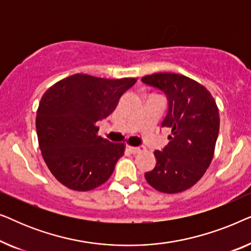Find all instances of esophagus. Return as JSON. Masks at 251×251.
<instances>
[{"label":"esophagus","instance_id":"1","mask_svg":"<svg viewBox=\"0 0 251 251\" xmlns=\"http://www.w3.org/2000/svg\"><path fill=\"white\" fill-rule=\"evenodd\" d=\"M128 150H129V152L130 153H132V154H137V153H140V152H143L144 150H145V147L144 146H128Z\"/></svg>","mask_w":251,"mask_h":251}]
</instances>
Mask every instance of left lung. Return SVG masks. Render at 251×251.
Returning a JSON list of instances; mask_svg holds the SVG:
<instances>
[{
    "label": "left lung",
    "instance_id": "1",
    "mask_svg": "<svg viewBox=\"0 0 251 251\" xmlns=\"http://www.w3.org/2000/svg\"><path fill=\"white\" fill-rule=\"evenodd\" d=\"M142 82L166 95L168 112L161 126L171 128L170 142L154 152L156 164L145 178L162 193H179L197 184L210 166L219 132L217 105L203 85L184 75L156 73Z\"/></svg>",
    "mask_w": 251,
    "mask_h": 251
}]
</instances>
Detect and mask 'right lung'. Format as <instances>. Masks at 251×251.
<instances>
[{"label": "right lung", "instance_id": "1", "mask_svg": "<svg viewBox=\"0 0 251 251\" xmlns=\"http://www.w3.org/2000/svg\"><path fill=\"white\" fill-rule=\"evenodd\" d=\"M136 78L109 80L75 74L48 89L36 114L41 153L58 181L74 191L104 184L125 153V144L98 136L96 122L107 118Z\"/></svg>", "mask_w": 251, "mask_h": 251}]
</instances>
